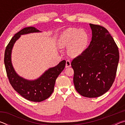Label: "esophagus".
<instances>
[{"instance_id": "34e87169", "label": "esophagus", "mask_w": 125, "mask_h": 125, "mask_svg": "<svg viewBox=\"0 0 125 125\" xmlns=\"http://www.w3.org/2000/svg\"><path fill=\"white\" fill-rule=\"evenodd\" d=\"M71 66V63L70 61H67L66 63H65V68H69Z\"/></svg>"}]
</instances>
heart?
Returning <instances> with one entry per match:
<instances>
[{
    "label": "heart",
    "mask_w": 125,
    "mask_h": 125,
    "mask_svg": "<svg viewBox=\"0 0 125 125\" xmlns=\"http://www.w3.org/2000/svg\"><path fill=\"white\" fill-rule=\"evenodd\" d=\"M89 41L88 33L84 29L69 27L61 33L57 41L59 47H68V53L73 57L83 52Z\"/></svg>",
    "instance_id": "heart-1"
}]
</instances>
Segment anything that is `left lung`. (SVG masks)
Segmentation results:
<instances>
[{"instance_id":"1","label":"left lung","mask_w":125,"mask_h":125,"mask_svg":"<svg viewBox=\"0 0 125 125\" xmlns=\"http://www.w3.org/2000/svg\"><path fill=\"white\" fill-rule=\"evenodd\" d=\"M92 41L89 47L71 63L76 90L86 98H96L108 91L115 80L119 61L118 47L109 31L89 24Z\"/></svg>"}]
</instances>
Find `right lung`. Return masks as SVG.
I'll return each instance as SVG.
<instances>
[{
  "label": "right lung",
  "mask_w": 125,
  "mask_h": 125,
  "mask_svg": "<svg viewBox=\"0 0 125 125\" xmlns=\"http://www.w3.org/2000/svg\"><path fill=\"white\" fill-rule=\"evenodd\" d=\"M42 32L34 27H28L16 33L10 40L4 54V64L8 77L12 88L27 100L41 102L49 98L54 90L56 80L64 69L66 61L63 60L56 66L49 68L37 79L29 80L16 73L11 61L12 50L16 41L21 35Z\"/></svg>",
  "instance_id": "add662e5"
}]
</instances>
